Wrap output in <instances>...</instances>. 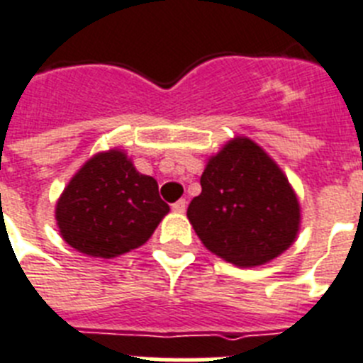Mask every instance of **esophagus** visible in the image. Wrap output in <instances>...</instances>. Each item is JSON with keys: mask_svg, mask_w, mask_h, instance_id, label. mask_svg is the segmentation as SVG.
Instances as JSON below:
<instances>
[{"mask_svg": "<svg viewBox=\"0 0 363 363\" xmlns=\"http://www.w3.org/2000/svg\"><path fill=\"white\" fill-rule=\"evenodd\" d=\"M172 210L175 213H184V210H186V201L184 199H179L177 203H173L172 204Z\"/></svg>", "mask_w": 363, "mask_h": 363, "instance_id": "1", "label": "esophagus"}]
</instances>
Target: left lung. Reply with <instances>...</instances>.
Returning <instances> with one entry per match:
<instances>
[{"label": "left lung", "instance_id": "8db88e82", "mask_svg": "<svg viewBox=\"0 0 363 363\" xmlns=\"http://www.w3.org/2000/svg\"><path fill=\"white\" fill-rule=\"evenodd\" d=\"M188 219L208 250L256 267L294 242L299 204L291 184L257 144L235 138L210 159Z\"/></svg>", "mask_w": 363, "mask_h": 363}]
</instances>
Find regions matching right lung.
<instances>
[{"label":"right lung","mask_w":363,"mask_h":363,"mask_svg":"<svg viewBox=\"0 0 363 363\" xmlns=\"http://www.w3.org/2000/svg\"><path fill=\"white\" fill-rule=\"evenodd\" d=\"M168 212L155 179L113 150L87 160L72 177L58 201L56 220L72 248L115 257L144 245Z\"/></svg>","instance_id":"obj_1"}]
</instances>
